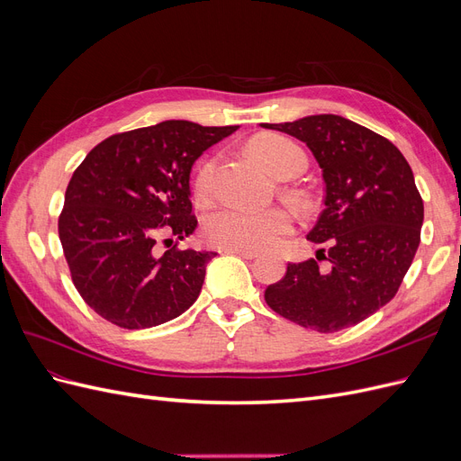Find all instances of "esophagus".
<instances>
[{
	"instance_id": "1",
	"label": "esophagus",
	"mask_w": 461,
	"mask_h": 461,
	"mask_svg": "<svg viewBox=\"0 0 461 461\" xmlns=\"http://www.w3.org/2000/svg\"><path fill=\"white\" fill-rule=\"evenodd\" d=\"M221 252L225 254H234V256H240L244 259H256L259 258V252H256V249H240V248H222Z\"/></svg>"
}]
</instances>
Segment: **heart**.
<instances>
[{"label":"heart","mask_w":461,"mask_h":461,"mask_svg":"<svg viewBox=\"0 0 461 461\" xmlns=\"http://www.w3.org/2000/svg\"><path fill=\"white\" fill-rule=\"evenodd\" d=\"M254 156L267 167V171L278 178L300 175L308 158L300 146L278 134H263L249 142ZM215 159H207L194 180V192L200 200L209 196L215 175ZM294 229V217L286 209H242L234 205H222L209 213L203 221V232L207 240L219 248L240 249H265L275 246L278 240Z\"/></svg>","instance_id":"1"}]
</instances>
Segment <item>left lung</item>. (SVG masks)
Segmentation results:
<instances>
[{
	"mask_svg": "<svg viewBox=\"0 0 461 461\" xmlns=\"http://www.w3.org/2000/svg\"><path fill=\"white\" fill-rule=\"evenodd\" d=\"M263 129L298 138L325 180V207L308 240L317 259L288 263L265 290L269 308L317 332L357 325L396 296L421 240L423 200L402 151L340 115H310ZM328 263L321 270L318 261Z\"/></svg>",
	"mask_w": 461,
	"mask_h": 461,
	"instance_id": "1",
	"label": "left lung"
}]
</instances>
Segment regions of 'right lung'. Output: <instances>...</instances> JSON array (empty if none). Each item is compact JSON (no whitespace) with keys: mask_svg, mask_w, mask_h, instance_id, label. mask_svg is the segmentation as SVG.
Returning <instances> with one entry per match:
<instances>
[{"mask_svg":"<svg viewBox=\"0 0 461 461\" xmlns=\"http://www.w3.org/2000/svg\"><path fill=\"white\" fill-rule=\"evenodd\" d=\"M239 127L163 121L105 138L73 173L59 240L73 283L90 308L122 329H149L185 313L200 296L215 252L158 256L161 234L185 240L192 215L190 171Z\"/></svg>","mask_w":461,"mask_h":461,"instance_id":"add662e5","label":"right lung"}]
</instances>
